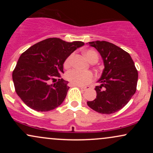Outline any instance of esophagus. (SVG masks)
I'll return each mask as SVG.
<instances>
[{
  "label": "esophagus",
  "mask_w": 153,
  "mask_h": 153,
  "mask_svg": "<svg viewBox=\"0 0 153 153\" xmlns=\"http://www.w3.org/2000/svg\"><path fill=\"white\" fill-rule=\"evenodd\" d=\"M79 88H80L82 91H85L88 90V89H90L91 87L90 86H80Z\"/></svg>",
  "instance_id": "1"
}]
</instances>
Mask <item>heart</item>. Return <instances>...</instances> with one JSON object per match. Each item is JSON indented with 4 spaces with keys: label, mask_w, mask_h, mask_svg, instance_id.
Here are the masks:
<instances>
[{
    "label": "heart",
    "mask_w": 153,
    "mask_h": 153,
    "mask_svg": "<svg viewBox=\"0 0 153 153\" xmlns=\"http://www.w3.org/2000/svg\"><path fill=\"white\" fill-rule=\"evenodd\" d=\"M84 54H85L88 60L90 61L91 62H96L99 59V55H98L97 52L94 50H86L84 52ZM73 56V54H71L65 59L64 63L65 68H68L71 65ZM66 78L70 83L73 85H85L92 81L94 79V75L89 71H82L80 70L73 69L66 73Z\"/></svg>",
    "instance_id": "b5f03b06"
}]
</instances>
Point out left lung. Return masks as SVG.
<instances>
[{"mask_svg": "<svg viewBox=\"0 0 153 153\" xmlns=\"http://www.w3.org/2000/svg\"><path fill=\"white\" fill-rule=\"evenodd\" d=\"M88 44V43H87ZM102 57L104 69L96 86V99L88 101L93 110L110 114L118 111L135 94L138 73L130 54L114 44L106 41L90 42Z\"/></svg>", "mask_w": 153, "mask_h": 153, "instance_id": "obj_1", "label": "left lung"}]
</instances>
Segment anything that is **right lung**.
Returning <instances> with one entry per match:
<instances>
[{
  "label": "right lung",
  "instance_id": "1",
  "mask_svg": "<svg viewBox=\"0 0 153 153\" xmlns=\"http://www.w3.org/2000/svg\"><path fill=\"white\" fill-rule=\"evenodd\" d=\"M83 45L80 41L49 38L21 54L12 78L16 92L26 106L42 112L53 110L63 102L70 88L68 82L61 78L63 64Z\"/></svg>",
  "mask_w": 153,
  "mask_h": 153
}]
</instances>
